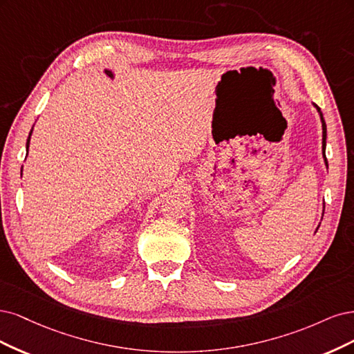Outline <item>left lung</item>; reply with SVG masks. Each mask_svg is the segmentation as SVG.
I'll return each mask as SVG.
<instances>
[{"instance_id": "obj_1", "label": "left lung", "mask_w": 354, "mask_h": 354, "mask_svg": "<svg viewBox=\"0 0 354 354\" xmlns=\"http://www.w3.org/2000/svg\"><path fill=\"white\" fill-rule=\"evenodd\" d=\"M313 106H315V109L317 110V113H319V116H321V122H322V156H324V160H325V166L328 167V162H326V156H325V148H326V123H325V120H324V115H322V111H321V109H319L315 102H313ZM317 231V230H316Z\"/></svg>"}]
</instances>
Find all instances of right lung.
Segmentation results:
<instances>
[{"instance_id": "obj_1", "label": "right lung", "mask_w": 354, "mask_h": 354, "mask_svg": "<svg viewBox=\"0 0 354 354\" xmlns=\"http://www.w3.org/2000/svg\"><path fill=\"white\" fill-rule=\"evenodd\" d=\"M104 73H106V75H109L110 77H115V73H113V72H111V71H109V69H104ZM32 131H33V128L30 129L29 136H28V141H26V154L29 153V142H30V135H32ZM21 172H24V167H21Z\"/></svg>"}]
</instances>
